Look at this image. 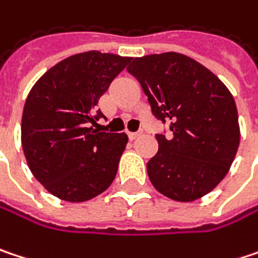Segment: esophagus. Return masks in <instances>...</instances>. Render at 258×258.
Instances as JSON below:
<instances>
[{
	"mask_svg": "<svg viewBox=\"0 0 258 258\" xmlns=\"http://www.w3.org/2000/svg\"><path fill=\"white\" fill-rule=\"evenodd\" d=\"M142 133H143V131H136V133H128V137H130V139H131V140H136V139H137L139 136H142Z\"/></svg>",
	"mask_w": 258,
	"mask_h": 258,
	"instance_id": "1",
	"label": "esophagus"
}]
</instances>
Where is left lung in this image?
<instances>
[{
    "instance_id": "left-lung-1",
    "label": "left lung",
    "mask_w": 258,
    "mask_h": 258,
    "mask_svg": "<svg viewBox=\"0 0 258 258\" xmlns=\"http://www.w3.org/2000/svg\"><path fill=\"white\" fill-rule=\"evenodd\" d=\"M127 71L140 82L155 118L168 121L173 133L171 139L156 134L159 149L148 162L153 187L180 202L210 194L239 146L230 91L205 66L174 51L136 57Z\"/></svg>"
}]
</instances>
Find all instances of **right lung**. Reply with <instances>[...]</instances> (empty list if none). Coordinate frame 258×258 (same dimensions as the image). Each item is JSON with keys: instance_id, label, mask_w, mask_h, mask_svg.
I'll list each match as a JSON object with an SVG mask.
<instances>
[{"instance_id": "obj_1", "label": "right lung", "mask_w": 258, "mask_h": 258, "mask_svg": "<svg viewBox=\"0 0 258 258\" xmlns=\"http://www.w3.org/2000/svg\"><path fill=\"white\" fill-rule=\"evenodd\" d=\"M131 57L87 51L61 60L32 87L22 148L35 178L54 197L84 202L112 184L128 137L94 128L99 99Z\"/></svg>"}]
</instances>
